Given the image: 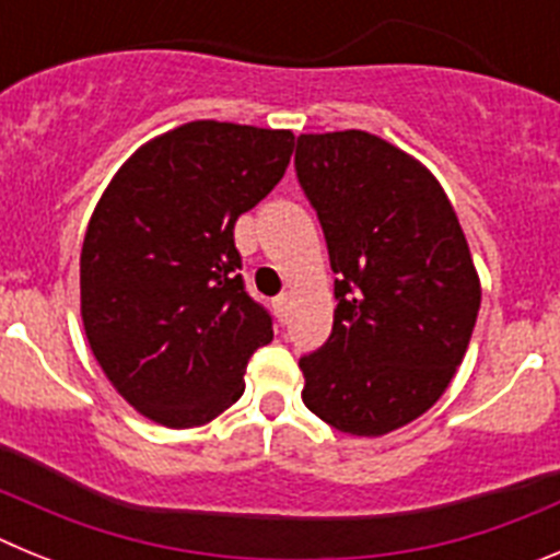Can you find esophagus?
Here are the masks:
<instances>
[{
    "label": "esophagus",
    "instance_id": "esophagus-1",
    "mask_svg": "<svg viewBox=\"0 0 560 560\" xmlns=\"http://www.w3.org/2000/svg\"><path fill=\"white\" fill-rule=\"evenodd\" d=\"M289 303H291V294H280L275 300V311H277V319L283 323L285 314H289Z\"/></svg>",
    "mask_w": 560,
    "mask_h": 560
}]
</instances>
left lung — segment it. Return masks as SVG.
<instances>
[{"label":"left lung","instance_id":"1","mask_svg":"<svg viewBox=\"0 0 560 560\" xmlns=\"http://www.w3.org/2000/svg\"><path fill=\"white\" fill-rule=\"evenodd\" d=\"M334 285V334L300 359L305 407L381 438L432 409L463 364L482 285L446 190L412 153L370 131L300 133Z\"/></svg>","mask_w":560,"mask_h":560}]
</instances>
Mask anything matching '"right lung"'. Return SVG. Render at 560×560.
Here are the masks:
<instances>
[{"label":"right lung","mask_w":560,"mask_h":560,"mask_svg":"<svg viewBox=\"0 0 560 560\" xmlns=\"http://www.w3.org/2000/svg\"><path fill=\"white\" fill-rule=\"evenodd\" d=\"M289 128L192 120L140 145L103 190L81 249V319L140 415L210 423L244 395L275 330L237 275L235 221L283 179Z\"/></svg>","instance_id":"add662e5"}]
</instances>
